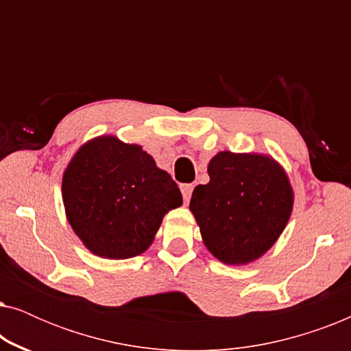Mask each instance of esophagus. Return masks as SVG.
I'll use <instances>...</instances> for the list:
<instances>
[{
  "label": "esophagus",
  "instance_id": "34e87169",
  "mask_svg": "<svg viewBox=\"0 0 351 351\" xmlns=\"http://www.w3.org/2000/svg\"><path fill=\"white\" fill-rule=\"evenodd\" d=\"M193 189H195L193 184L180 185V190H182V195H184L185 203H189V201H190V196H191V193H193Z\"/></svg>",
  "mask_w": 351,
  "mask_h": 351
}]
</instances>
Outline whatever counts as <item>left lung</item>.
I'll use <instances>...</instances> for the list:
<instances>
[{
    "label": "left lung",
    "instance_id": "obj_1",
    "mask_svg": "<svg viewBox=\"0 0 351 351\" xmlns=\"http://www.w3.org/2000/svg\"><path fill=\"white\" fill-rule=\"evenodd\" d=\"M208 174L190 199L204 246L227 265L257 261L289 222L294 191L286 171L268 155L225 150Z\"/></svg>",
    "mask_w": 351,
    "mask_h": 351
}]
</instances>
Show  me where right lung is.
Wrapping results in <instances>:
<instances>
[{
	"label": "right lung",
	"instance_id": "right-lung-1",
	"mask_svg": "<svg viewBox=\"0 0 351 351\" xmlns=\"http://www.w3.org/2000/svg\"><path fill=\"white\" fill-rule=\"evenodd\" d=\"M65 215L95 256H141L162 217L182 206L179 186L137 143L100 136L75 153L62 177Z\"/></svg>",
	"mask_w": 351,
	"mask_h": 351
}]
</instances>
